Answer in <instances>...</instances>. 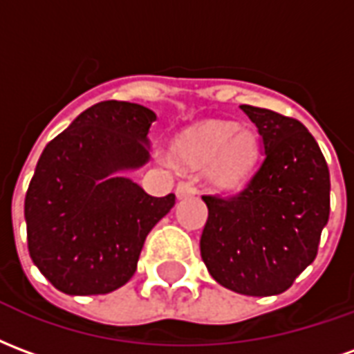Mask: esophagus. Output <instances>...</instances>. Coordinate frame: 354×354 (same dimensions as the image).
<instances>
[{"mask_svg": "<svg viewBox=\"0 0 354 354\" xmlns=\"http://www.w3.org/2000/svg\"><path fill=\"white\" fill-rule=\"evenodd\" d=\"M197 193V189H195V185L192 184V182H180V184L176 185V195L178 199H185V197H193Z\"/></svg>", "mask_w": 354, "mask_h": 354, "instance_id": "obj_1", "label": "esophagus"}]
</instances>
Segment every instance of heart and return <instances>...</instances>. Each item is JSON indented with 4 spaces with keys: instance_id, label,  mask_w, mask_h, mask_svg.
Instances as JSON below:
<instances>
[{
    "instance_id": "1",
    "label": "heart",
    "mask_w": 354,
    "mask_h": 354,
    "mask_svg": "<svg viewBox=\"0 0 354 354\" xmlns=\"http://www.w3.org/2000/svg\"><path fill=\"white\" fill-rule=\"evenodd\" d=\"M172 153L185 169L207 167L208 182L220 192L246 184L258 161V138L250 129L207 121L180 134Z\"/></svg>"
}]
</instances>
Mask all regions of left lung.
I'll list each match as a JSON object with an SVG mask.
<instances>
[{
	"label": "left lung",
	"mask_w": 354,
	"mask_h": 354,
	"mask_svg": "<svg viewBox=\"0 0 354 354\" xmlns=\"http://www.w3.org/2000/svg\"><path fill=\"white\" fill-rule=\"evenodd\" d=\"M261 136L263 161L243 192L203 195L208 220L201 258L225 288L274 296L317 258L330 216V172L297 119L243 104Z\"/></svg>",
	"instance_id": "left-lung-1"
}]
</instances>
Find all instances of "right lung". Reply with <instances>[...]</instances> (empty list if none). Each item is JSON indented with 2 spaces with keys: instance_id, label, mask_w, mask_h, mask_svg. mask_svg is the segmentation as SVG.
I'll return each instance as SVG.
<instances>
[{
  "instance_id": "1",
  "label": "right lung",
  "mask_w": 354,
  "mask_h": 354,
  "mask_svg": "<svg viewBox=\"0 0 354 354\" xmlns=\"http://www.w3.org/2000/svg\"><path fill=\"white\" fill-rule=\"evenodd\" d=\"M155 119L140 104L98 102L43 149L24 199L28 252L60 292L121 288L147 233L174 207V193L151 197L121 176L149 161Z\"/></svg>"
}]
</instances>
